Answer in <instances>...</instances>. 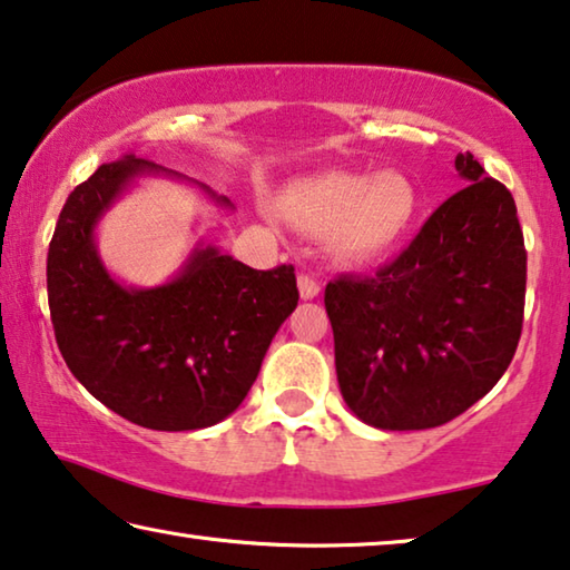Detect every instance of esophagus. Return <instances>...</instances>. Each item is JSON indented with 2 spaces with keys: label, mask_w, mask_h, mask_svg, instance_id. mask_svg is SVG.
I'll return each mask as SVG.
<instances>
[{
  "label": "esophagus",
  "mask_w": 570,
  "mask_h": 570,
  "mask_svg": "<svg viewBox=\"0 0 570 570\" xmlns=\"http://www.w3.org/2000/svg\"><path fill=\"white\" fill-rule=\"evenodd\" d=\"M297 291H301L303 301H313V297L321 293V285H318V279H315L313 275L301 273V275H297Z\"/></svg>",
  "instance_id": "obj_1"
}]
</instances>
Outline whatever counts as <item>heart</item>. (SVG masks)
Here are the masks:
<instances>
[{"label": "heart", "mask_w": 570, "mask_h": 570, "mask_svg": "<svg viewBox=\"0 0 570 570\" xmlns=\"http://www.w3.org/2000/svg\"><path fill=\"white\" fill-rule=\"evenodd\" d=\"M279 206L301 229L331 236L341 259L370 262L405 236L417 212V194L395 170H331L291 183Z\"/></svg>", "instance_id": "obj_1"}]
</instances>
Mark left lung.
<instances>
[{
  "instance_id": "8db88e82",
  "label": "left lung",
  "mask_w": 570,
  "mask_h": 570,
  "mask_svg": "<svg viewBox=\"0 0 570 570\" xmlns=\"http://www.w3.org/2000/svg\"><path fill=\"white\" fill-rule=\"evenodd\" d=\"M466 188L372 277L326 285L336 376L348 410L382 431L443 425L487 395L522 334L524 252L518 206L474 155Z\"/></svg>"
}]
</instances>
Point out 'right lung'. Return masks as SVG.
Wrapping results in <instances>:
<instances>
[{"mask_svg":"<svg viewBox=\"0 0 570 570\" xmlns=\"http://www.w3.org/2000/svg\"><path fill=\"white\" fill-rule=\"evenodd\" d=\"M139 175L183 180L125 155L68 196L48 249L52 328L68 370L114 413L150 431H198L222 423L247 397L297 305L295 267L252 269L198 242L168 283L121 285L104 267L94 232Z\"/></svg>","mask_w":570,"mask_h":570,"instance_id":"obj_1","label":"right lung"}]
</instances>
